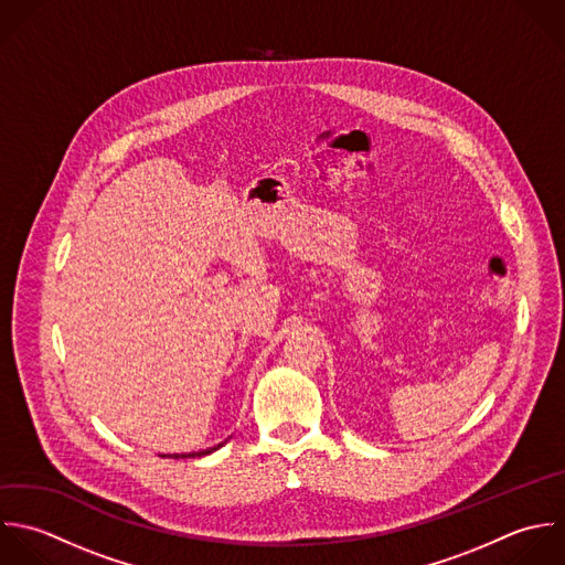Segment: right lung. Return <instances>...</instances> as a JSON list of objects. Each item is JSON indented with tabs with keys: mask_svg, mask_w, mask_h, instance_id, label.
<instances>
[{
	"mask_svg": "<svg viewBox=\"0 0 565 565\" xmlns=\"http://www.w3.org/2000/svg\"><path fill=\"white\" fill-rule=\"evenodd\" d=\"M226 445V440L224 443H220V445H215V447H211V449H204V451H195V454H164V456H160V458H173V460H178V458H202V456H209V454H213V451H217L220 447H224Z\"/></svg>",
	"mask_w": 565,
	"mask_h": 565,
	"instance_id": "right-lung-1",
	"label": "right lung"
}]
</instances>
